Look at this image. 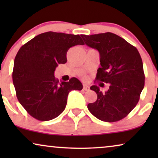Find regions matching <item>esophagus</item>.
Listing matches in <instances>:
<instances>
[{
	"instance_id": "obj_1",
	"label": "esophagus",
	"mask_w": 158,
	"mask_h": 158,
	"mask_svg": "<svg viewBox=\"0 0 158 158\" xmlns=\"http://www.w3.org/2000/svg\"><path fill=\"white\" fill-rule=\"evenodd\" d=\"M83 90H86V91H88V90H90V88L89 86H88L87 85H83Z\"/></svg>"
}]
</instances>
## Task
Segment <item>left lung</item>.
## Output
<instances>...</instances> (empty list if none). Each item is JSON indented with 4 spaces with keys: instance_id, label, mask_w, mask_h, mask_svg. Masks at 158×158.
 <instances>
[{
    "instance_id": "1",
    "label": "left lung",
    "mask_w": 158,
    "mask_h": 158,
    "mask_svg": "<svg viewBox=\"0 0 158 158\" xmlns=\"http://www.w3.org/2000/svg\"><path fill=\"white\" fill-rule=\"evenodd\" d=\"M81 36L87 46L97 49L100 55L96 80L109 84L106 92L96 85L90 87L96 93L97 100L88 103V109L103 122L122 119L137 104L144 88L141 56L135 47L111 32Z\"/></svg>"
}]
</instances>
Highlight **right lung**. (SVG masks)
Returning a JSON list of instances; mask_svg holds the SVG:
<instances>
[{
  "label": "right lung",
  "instance_id": "right-lung-1",
  "mask_svg": "<svg viewBox=\"0 0 158 158\" xmlns=\"http://www.w3.org/2000/svg\"><path fill=\"white\" fill-rule=\"evenodd\" d=\"M77 44H85L80 35L48 31L19 49L13 83L19 101L32 117L40 121L57 117L65 109L69 93L83 89L76 77L60 83L55 77L58 64L67 62V52Z\"/></svg>",
  "mask_w": 158,
  "mask_h": 158
}]
</instances>
